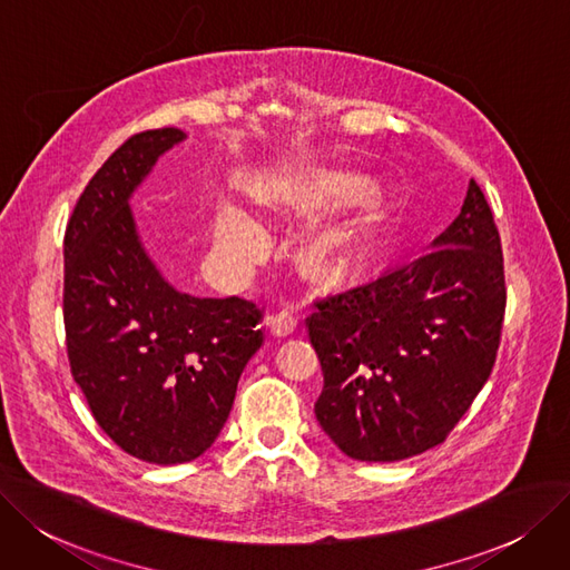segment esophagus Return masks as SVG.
Returning <instances> with one entry per match:
<instances>
[{"instance_id":"34e87169","label":"esophagus","mask_w":570,"mask_h":570,"mask_svg":"<svg viewBox=\"0 0 570 570\" xmlns=\"http://www.w3.org/2000/svg\"><path fill=\"white\" fill-rule=\"evenodd\" d=\"M297 325H299V317L292 311H281L268 317V327L276 336H289L294 330H297Z\"/></svg>"}]
</instances>
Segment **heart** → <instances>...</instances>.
<instances>
[{
	"label": "heart",
	"mask_w": 570,
	"mask_h": 570,
	"mask_svg": "<svg viewBox=\"0 0 570 570\" xmlns=\"http://www.w3.org/2000/svg\"><path fill=\"white\" fill-rule=\"evenodd\" d=\"M364 191H367V187H364L362 179L346 175H330L317 181V189L311 200H355L364 196ZM217 240L224 249H232V253H249L257 243V229L253 222L243 217L240 213L226 210L219 215L217 222ZM353 259V240L341 232H327L308 243L304 253V268L313 278L341 281L346 278Z\"/></svg>",
	"instance_id": "1"
}]
</instances>
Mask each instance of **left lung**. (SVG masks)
Returning <instances> with one entry per match:
<instances>
[{
    "instance_id": "1",
    "label": "left lung",
    "mask_w": 570,
    "mask_h": 570,
    "mask_svg": "<svg viewBox=\"0 0 570 570\" xmlns=\"http://www.w3.org/2000/svg\"><path fill=\"white\" fill-rule=\"evenodd\" d=\"M505 302L493 213L470 179L428 255L315 302L306 317L325 376L315 419L330 440L374 463L442 444L493 370Z\"/></svg>"
}]
</instances>
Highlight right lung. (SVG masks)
I'll return each mask as SVG.
<instances>
[{
    "label": "right lung",
    "instance_id": "add662e5",
    "mask_svg": "<svg viewBox=\"0 0 570 570\" xmlns=\"http://www.w3.org/2000/svg\"><path fill=\"white\" fill-rule=\"evenodd\" d=\"M185 138L179 128L128 138L90 177L62 245L72 376L107 438L156 465L187 463L213 446L264 341L255 302L177 292L140 243L130 194Z\"/></svg>",
    "mask_w": 570,
    "mask_h": 570
}]
</instances>
